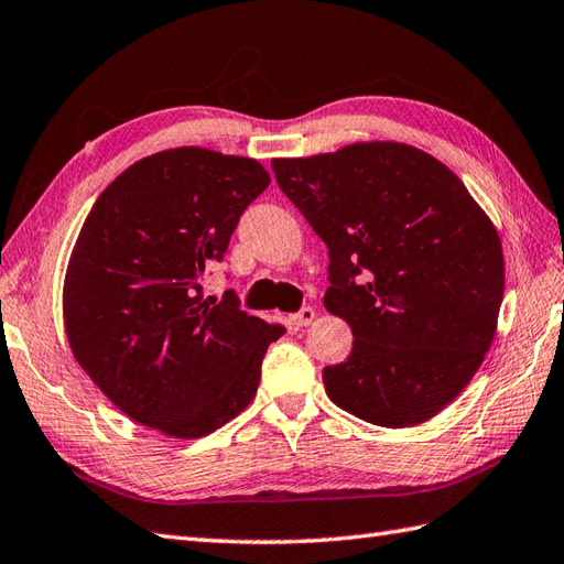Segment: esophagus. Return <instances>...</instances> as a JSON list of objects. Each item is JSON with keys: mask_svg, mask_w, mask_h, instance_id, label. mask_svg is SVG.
<instances>
[{"mask_svg": "<svg viewBox=\"0 0 564 564\" xmlns=\"http://www.w3.org/2000/svg\"><path fill=\"white\" fill-rule=\"evenodd\" d=\"M314 319V310L312 307H300L295 314H291V322L295 324V326H307L310 322Z\"/></svg>", "mask_w": 564, "mask_h": 564, "instance_id": "1", "label": "esophagus"}]
</instances>
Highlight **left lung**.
<instances>
[{
	"label": "left lung",
	"instance_id": "8db88e82",
	"mask_svg": "<svg viewBox=\"0 0 564 564\" xmlns=\"http://www.w3.org/2000/svg\"><path fill=\"white\" fill-rule=\"evenodd\" d=\"M271 167L329 250L324 305L352 332L350 356L322 370L326 394L382 427L440 413L480 368L502 305V245L488 216L447 165L405 143Z\"/></svg>",
	"mask_w": 564,
	"mask_h": 564
}]
</instances>
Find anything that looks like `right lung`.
<instances>
[{
    "label": "right lung",
    "mask_w": 564,
    "mask_h": 564,
    "mask_svg": "<svg viewBox=\"0 0 564 564\" xmlns=\"http://www.w3.org/2000/svg\"><path fill=\"white\" fill-rule=\"evenodd\" d=\"M252 159L170 149L141 159L90 208L64 281L78 365L132 421L194 440L257 394L283 336L228 291L202 297L245 208L269 187Z\"/></svg>",
    "instance_id": "add662e5"
}]
</instances>
